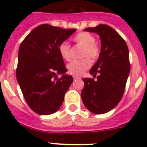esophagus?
<instances>
[{
  "label": "esophagus",
  "instance_id": "1",
  "mask_svg": "<svg viewBox=\"0 0 147 147\" xmlns=\"http://www.w3.org/2000/svg\"><path fill=\"white\" fill-rule=\"evenodd\" d=\"M73 78H74V80H80V79H81L80 77H79V76H73Z\"/></svg>",
  "mask_w": 147,
  "mask_h": 147
}]
</instances>
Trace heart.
Segmentation results:
<instances>
[{
	"label": "heart",
	"instance_id": "b5f03b06",
	"mask_svg": "<svg viewBox=\"0 0 147 147\" xmlns=\"http://www.w3.org/2000/svg\"><path fill=\"white\" fill-rule=\"evenodd\" d=\"M74 41L78 45L82 46V57H85L80 60H74L70 62L67 65V71L70 74L80 76L88 70L91 65L92 61L96 60L100 55L101 49L97 42H95V37L92 34L86 32H82L74 37ZM58 51L61 57L65 61H70L71 59V45L67 42H62L58 46ZM88 57H89L88 58Z\"/></svg>",
	"mask_w": 147,
	"mask_h": 147
}]
</instances>
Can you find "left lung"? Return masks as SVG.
Segmentation results:
<instances>
[{
	"mask_svg": "<svg viewBox=\"0 0 147 147\" xmlns=\"http://www.w3.org/2000/svg\"><path fill=\"white\" fill-rule=\"evenodd\" d=\"M84 31L99 35L102 47L98 60L90 70L97 80L82 79V99L90 112L103 114L113 110L123 96L130 71L129 50L124 39L110 26L100 24Z\"/></svg>",
	"mask_w": 147,
	"mask_h": 147,
	"instance_id": "8db88e82",
	"label": "left lung"
}]
</instances>
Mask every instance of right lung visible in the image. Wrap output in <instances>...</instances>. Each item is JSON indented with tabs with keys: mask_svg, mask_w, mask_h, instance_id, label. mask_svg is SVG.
Returning a JSON list of instances; mask_svg holds the SVG:
<instances>
[{
	"mask_svg": "<svg viewBox=\"0 0 147 147\" xmlns=\"http://www.w3.org/2000/svg\"><path fill=\"white\" fill-rule=\"evenodd\" d=\"M76 32L49 24L36 27L23 40L18 51V82L29 107L40 115L57 111L73 82L66 73L58 46ZM58 74L62 76L58 78Z\"/></svg>",
	"mask_w": 147,
	"mask_h": 147,
	"instance_id": "obj_1",
	"label": "right lung"
}]
</instances>
